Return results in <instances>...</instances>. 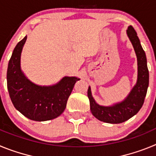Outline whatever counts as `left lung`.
Here are the masks:
<instances>
[{
	"instance_id": "8db88e82",
	"label": "left lung",
	"mask_w": 156,
	"mask_h": 156,
	"mask_svg": "<svg viewBox=\"0 0 156 156\" xmlns=\"http://www.w3.org/2000/svg\"><path fill=\"white\" fill-rule=\"evenodd\" d=\"M126 34L133 45L137 60V83L127 97L120 102L115 103L112 105L103 106L95 101L92 96L90 87H88L87 90L91 113L100 121L108 123H121L136 115L144 104L149 83L147 58L137 33L131 26H129L126 30Z\"/></svg>"
}]
</instances>
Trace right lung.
I'll return each instance as SVG.
<instances>
[{
	"mask_svg": "<svg viewBox=\"0 0 156 156\" xmlns=\"http://www.w3.org/2000/svg\"><path fill=\"white\" fill-rule=\"evenodd\" d=\"M27 37L19 41L12 52L7 71V86L15 108L28 119L47 121L64 112L74 85L80 78L64 76L51 86L37 85L21 69V53Z\"/></svg>",
	"mask_w": 156,
	"mask_h": 156,
	"instance_id": "1",
	"label": "right lung"
}]
</instances>
